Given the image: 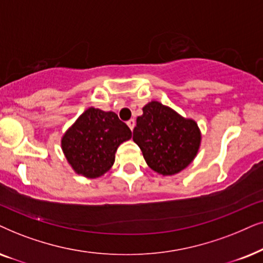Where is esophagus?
<instances>
[{
    "label": "esophagus",
    "instance_id": "34e87169",
    "mask_svg": "<svg viewBox=\"0 0 263 263\" xmlns=\"http://www.w3.org/2000/svg\"><path fill=\"white\" fill-rule=\"evenodd\" d=\"M127 125H128V127L131 128V131H132V129L135 128V125H136V121H135V119H129V120L127 121Z\"/></svg>",
    "mask_w": 263,
    "mask_h": 263
}]
</instances>
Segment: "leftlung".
I'll list each match as a JSON object with an SVG mask.
<instances>
[{
	"mask_svg": "<svg viewBox=\"0 0 263 263\" xmlns=\"http://www.w3.org/2000/svg\"><path fill=\"white\" fill-rule=\"evenodd\" d=\"M134 141L153 171L172 176L195 159L201 134L194 120L153 101L143 107V115L137 118Z\"/></svg>",
	"mask_w": 263,
	"mask_h": 263,
	"instance_id": "1",
	"label": "left lung"
}]
</instances>
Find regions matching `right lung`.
<instances>
[{"mask_svg": "<svg viewBox=\"0 0 263 263\" xmlns=\"http://www.w3.org/2000/svg\"><path fill=\"white\" fill-rule=\"evenodd\" d=\"M132 132L113 111L89 108L62 137V150L73 170L97 178L113 166L115 152Z\"/></svg>", "mask_w": 263, "mask_h": 263, "instance_id": "1", "label": "right lung"}]
</instances>
